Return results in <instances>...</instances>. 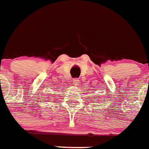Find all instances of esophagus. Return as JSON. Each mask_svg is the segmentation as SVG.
Segmentation results:
<instances>
[{"label":"esophagus","mask_w":149,"mask_h":149,"mask_svg":"<svg viewBox=\"0 0 149 149\" xmlns=\"http://www.w3.org/2000/svg\"><path fill=\"white\" fill-rule=\"evenodd\" d=\"M72 83L75 85H77L78 84H79V80H78L77 78H74V79H72Z\"/></svg>","instance_id":"34e87169"}]
</instances>
